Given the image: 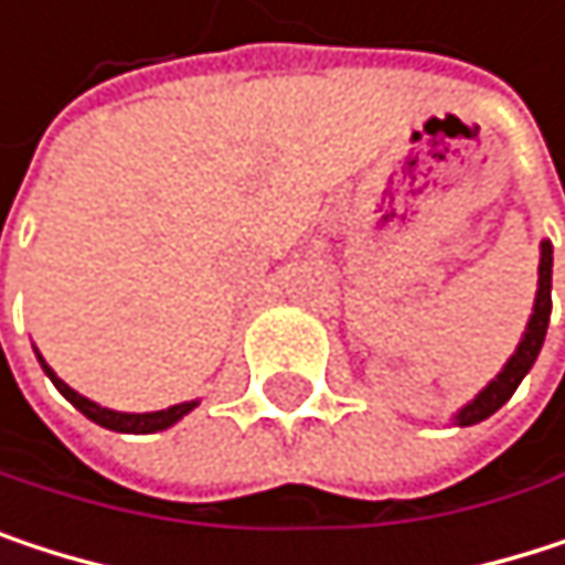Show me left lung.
Returning <instances> with one entry per match:
<instances>
[{
	"mask_svg": "<svg viewBox=\"0 0 565 565\" xmlns=\"http://www.w3.org/2000/svg\"><path fill=\"white\" fill-rule=\"evenodd\" d=\"M553 246L550 239L540 243V279H536V299H533V312H530V322H526V332L520 335V345L516 352L507 359V365L497 372V379H490L457 415L454 424L457 427H470L477 422H487L493 412H500L510 395L520 388V382L526 379V372L533 369L540 349H543V339H546V326H550V309H553Z\"/></svg>",
	"mask_w": 565,
	"mask_h": 565,
	"instance_id": "8db88e82",
	"label": "left lung"
}]
</instances>
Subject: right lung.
I'll return each mask as SVG.
<instances>
[{
    "mask_svg": "<svg viewBox=\"0 0 565 565\" xmlns=\"http://www.w3.org/2000/svg\"><path fill=\"white\" fill-rule=\"evenodd\" d=\"M35 359H39V365H42V372L52 379V385L88 418V422L102 424V427H108V430H121V434H153V430H167V427H173V424L180 422L183 415H190L200 402H180V405H170V408H163V412H143V415H131V412H111V408H102L98 402H92V398H85V395H78L75 388H68L55 372H52V365L39 355V349H35Z\"/></svg>",
    "mask_w": 565,
    "mask_h": 565,
    "instance_id": "add662e5",
    "label": "right lung"
}]
</instances>
